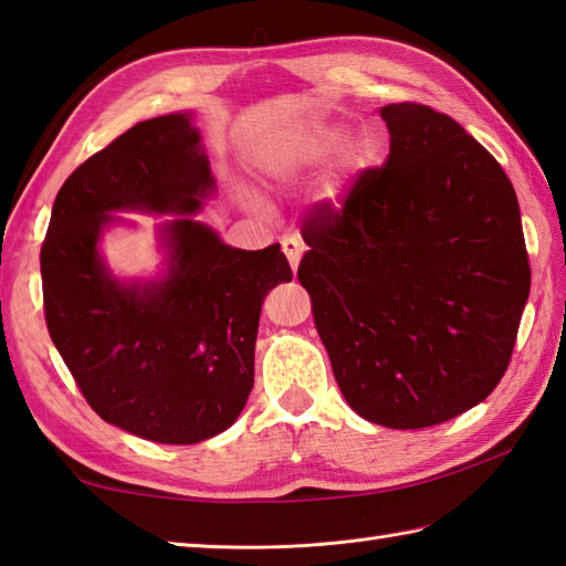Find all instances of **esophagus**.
Instances as JSON below:
<instances>
[{
    "label": "esophagus",
    "mask_w": 566,
    "mask_h": 566,
    "mask_svg": "<svg viewBox=\"0 0 566 566\" xmlns=\"http://www.w3.org/2000/svg\"><path fill=\"white\" fill-rule=\"evenodd\" d=\"M282 250H284L286 260H290L292 270L296 272L298 262H302V255H304V243L298 238H294V235H286V238H282Z\"/></svg>",
    "instance_id": "1"
}]
</instances>
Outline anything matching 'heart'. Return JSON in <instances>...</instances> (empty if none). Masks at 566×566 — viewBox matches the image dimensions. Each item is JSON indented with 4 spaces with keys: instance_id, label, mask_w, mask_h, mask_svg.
<instances>
[{
    "instance_id": "1",
    "label": "heart",
    "mask_w": 566,
    "mask_h": 566,
    "mask_svg": "<svg viewBox=\"0 0 566 566\" xmlns=\"http://www.w3.org/2000/svg\"><path fill=\"white\" fill-rule=\"evenodd\" d=\"M340 149V167L343 170H357L369 160V148L365 140H347L345 128L338 124H308L294 128L290 134L272 138L258 155V170L268 182L274 185H292L314 172L318 165L326 163L331 155ZM323 201L328 207L338 209L343 201V189L338 179L323 191Z\"/></svg>"
}]
</instances>
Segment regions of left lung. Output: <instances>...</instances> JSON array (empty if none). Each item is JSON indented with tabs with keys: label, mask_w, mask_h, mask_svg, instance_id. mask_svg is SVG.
Segmentation results:
<instances>
[{
	"label": "left lung",
	"mask_w": 566,
	"mask_h": 566,
	"mask_svg": "<svg viewBox=\"0 0 566 566\" xmlns=\"http://www.w3.org/2000/svg\"><path fill=\"white\" fill-rule=\"evenodd\" d=\"M379 114L389 158L306 221L298 282L353 411L416 430L496 389L531 264L518 197L482 143L423 104Z\"/></svg>",
	"instance_id": "obj_1"
}]
</instances>
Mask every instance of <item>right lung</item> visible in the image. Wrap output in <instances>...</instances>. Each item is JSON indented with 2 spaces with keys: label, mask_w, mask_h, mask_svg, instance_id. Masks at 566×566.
<instances>
[{
  "label": "right lung",
  "mask_w": 566,
  "mask_h": 566,
  "mask_svg": "<svg viewBox=\"0 0 566 566\" xmlns=\"http://www.w3.org/2000/svg\"><path fill=\"white\" fill-rule=\"evenodd\" d=\"M213 191L191 114L148 118L65 179L41 248L48 333L70 375L106 423L153 442L195 444L235 423L262 302L292 282L276 243L238 250L195 221ZM118 210L174 213L160 277L126 283L103 262Z\"/></svg>",
  "instance_id": "add662e5"
}]
</instances>
